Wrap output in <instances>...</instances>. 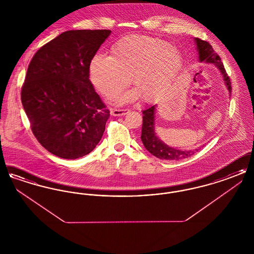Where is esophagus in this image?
Segmentation results:
<instances>
[{
  "instance_id": "obj_1",
  "label": "esophagus",
  "mask_w": 254,
  "mask_h": 254,
  "mask_svg": "<svg viewBox=\"0 0 254 254\" xmlns=\"http://www.w3.org/2000/svg\"><path fill=\"white\" fill-rule=\"evenodd\" d=\"M129 112V109H112L110 113L113 116H124Z\"/></svg>"
}]
</instances>
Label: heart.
<instances>
[{"mask_svg": "<svg viewBox=\"0 0 254 254\" xmlns=\"http://www.w3.org/2000/svg\"><path fill=\"white\" fill-rule=\"evenodd\" d=\"M110 56L96 53L89 63L90 81L107 98L118 95L131 77L136 91L127 92L121 103L134 99L137 93L145 102L163 96L183 64L181 52L169 43L153 37L134 35L118 41Z\"/></svg>", "mask_w": 254, "mask_h": 254, "instance_id": "1", "label": "heart"}]
</instances>
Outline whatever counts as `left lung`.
<instances>
[{
  "label": "left lung",
  "mask_w": 254,
  "mask_h": 254,
  "mask_svg": "<svg viewBox=\"0 0 254 254\" xmlns=\"http://www.w3.org/2000/svg\"><path fill=\"white\" fill-rule=\"evenodd\" d=\"M195 43L197 46V50L199 54L200 62L205 61L206 63L214 64L219 70L222 73L225 84L227 85L229 91H231V83L230 77L226 72L223 63L217 53L214 51L213 48L206 41H203L199 38H195ZM155 105L143 110V126H142V134L141 139L145 145V148L155 157L162 160L169 161H178L185 158L190 157L193 155L195 150H180L177 148L170 147L164 144L157 136L154 130V111ZM198 150V149H196Z\"/></svg>",
  "instance_id": "1"
}]
</instances>
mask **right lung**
Wrapping results in <instances>:
<instances>
[{"mask_svg":"<svg viewBox=\"0 0 254 254\" xmlns=\"http://www.w3.org/2000/svg\"><path fill=\"white\" fill-rule=\"evenodd\" d=\"M110 32H63L29 63L22 104L38 142L58 157L90 153L106 129L110 114L89 80V63Z\"/></svg>","mask_w":254,"mask_h":254,"instance_id":"obj_1","label":"right lung"}]
</instances>
